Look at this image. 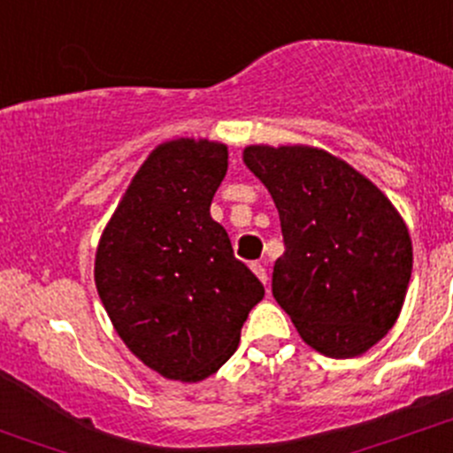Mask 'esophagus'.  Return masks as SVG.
<instances>
[{"mask_svg":"<svg viewBox=\"0 0 453 453\" xmlns=\"http://www.w3.org/2000/svg\"><path fill=\"white\" fill-rule=\"evenodd\" d=\"M250 268H253L255 275L262 280V284H268V273H266V268H264L262 262H253V264H250Z\"/></svg>","mask_w":453,"mask_h":453,"instance_id":"34e87169","label":"esophagus"}]
</instances>
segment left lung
Returning a JSON list of instances; mask_svg holds the SVG:
<instances>
[{
  "label": "left lung",
  "mask_w": 453,
  "mask_h": 453,
  "mask_svg": "<svg viewBox=\"0 0 453 453\" xmlns=\"http://www.w3.org/2000/svg\"><path fill=\"white\" fill-rule=\"evenodd\" d=\"M280 211L284 255L273 297L303 342L334 359L364 355L401 312L411 240L388 198L359 172L312 147L244 150Z\"/></svg>",
  "instance_id": "left-lung-1"
}]
</instances>
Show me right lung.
I'll return each mask as SVG.
<instances>
[{
  "mask_svg": "<svg viewBox=\"0 0 453 453\" xmlns=\"http://www.w3.org/2000/svg\"><path fill=\"white\" fill-rule=\"evenodd\" d=\"M226 147L165 142L151 151L101 237L98 297L125 346L173 380H203L240 343L264 286L233 255L211 200Z\"/></svg>",
  "mask_w": 453,
  "mask_h": 453,
  "instance_id": "obj_1",
  "label": "right lung"
}]
</instances>
